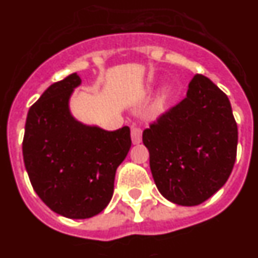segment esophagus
Listing matches in <instances>:
<instances>
[{"label": "esophagus", "instance_id": "esophagus-1", "mask_svg": "<svg viewBox=\"0 0 258 258\" xmlns=\"http://www.w3.org/2000/svg\"><path fill=\"white\" fill-rule=\"evenodd\" d=\"M142 128L139 127H133L131 128V138H133V143L134 144H139L142 142Z\"/></svg>", "mask_w": 258, "mask_h": 258}]
</instances>
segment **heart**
<instances>
[{
	"mask_svg": "<svg viewBox=\"0 0 258 258\" xmlns=\"http://www.w3.org/2000/svg\"><path fill=\"white\" fill-rule=\"evenodd\" d=\"M169 96H170L169 89H164V92L161 93V96L159 97V99H157V102H156L155 105L156 114H160V112L164 111V109H165V103L166 101H168V98H169Z\"/></svg>",
	"mask_w": 258,
	"mask_h": 258,
	"instance_id": "obj_1",
	"label": "heart"
}]
</instances>
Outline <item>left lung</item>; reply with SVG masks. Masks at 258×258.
Masks as SVG:
<instances>
[{
  "label": "left lung",
  "instance_id": "left-lung-1",
  "mask_svg": "<svg viewBox=\"0 0 258 258\" xmlns=\"http://www.w3.org/2000/svg\"><path fill=\"white\" fill-rule=\"evenodd\" d=\"M149 166L162 197L197 206L227 182L237 149V124L228 97L196 75L187 94L143 133Z\"/></svg>",
  "mask_w": 258,
  "mask_h": 258
}]
</instances>
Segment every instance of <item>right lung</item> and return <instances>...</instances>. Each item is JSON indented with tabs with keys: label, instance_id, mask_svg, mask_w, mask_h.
Listing matches in <instances>:
<instances>
[{
	"label": "right lung",
	"instance_id": "obj_1",
	"mask_svg": "<svg viewBox=\"0 0 258 258\" xmlns=\"http://www.w3.org/2000/svg\"><path fill=\"white\" fill-rule=\"evenodd\" d=\"M80 84L72 73L43 93L30 107L22 143L35 192L69 219L92 218L109 205L116 168L131 148L127 125L106 131L73 118L69 98Z\"/></svg>",
	"mask_w": 258,
	"mask_h": 258
}]
</instances>
